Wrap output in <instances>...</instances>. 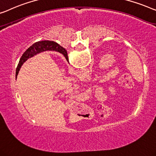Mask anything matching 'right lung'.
I'll use <instances>...</instances> for the list:
<instances>
[{"label":"right lung","mask_w":156,"mask_h":156,"mask_svg":"<svg viewBox=\"0 0 156 156\" xmlns=\"http://www.w3.org/2000/svg\"><path fill=\"white\" fill-rule=\"evenodd\" d=\"M48 51H55L59 52V53L64 55L67 61H68V56H67L66 50L64 48H62V46H60L56 42L51 41H37L34 43L32 46L29 47L27 50L24 52L21 58H20L19 64H18L16 69V74H15L16 77L17 76V74L19 73V71L22 66V65L29 58H32L33 56L36 55L38 53H41V52Z\"/></svg>","instance_id":"obj_1"}]
</instances>
